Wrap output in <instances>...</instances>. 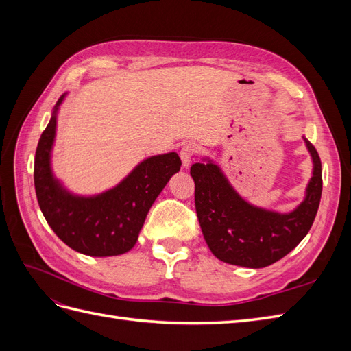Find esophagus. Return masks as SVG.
Masks as SVG:
<instances>
[{
    "label": "esophagus",
    "instance_id": "obj_1",
    "mask_svg": "<svg viewBox=\"0 0 351 351\" xmlns=\"http://www.w3.org/2000/svg\"><path fill=\"white\" fill-rule=\"evenodd\" d=\"M197 154V146L195 143H186L182 151H180V158H182L183 165L189 167V164L192 162V159L196 156Z\"/></svg>",
    "mask_w": 351,
    "mask_h": 351
}]
</instances>
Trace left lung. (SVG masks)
Wrapping results in <instances>:
<instances>
[{
  "label": "left lung",
  "instance_id": "8db88e82",
  "mask_svg": "<svg viewBox=\"0 0 351 351\" xmlns=\"http://www.w3.org/2000/svg\"><path fill=\"white\" fill-rule=\"evenodd\" d=\"M304 142L313 159V176L304 200L290 214L247 204L214 162H196L190 168L199 224L208 247L219 261L247 268L268 267L309 232L322 195V165L315 146Z\"/></svg>",
  "mask_w": 351,
  "mask_h": 351
}]
</instances>
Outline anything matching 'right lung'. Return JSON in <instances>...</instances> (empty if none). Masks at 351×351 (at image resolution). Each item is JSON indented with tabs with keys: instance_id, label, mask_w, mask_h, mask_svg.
I'll use <instances>...</instances> for the list:
<instances>
[{
	"instance_id": "add662e5",
	"label": "right lung",
	"mask_w": 351,
	"mask_h": 351,
	"mask_svg": "<svg viewBox=\"0 0 351 351\" xmlns=\"http://www.w3.org/2000/svg\"><path fill=\"white\" fill-rule=\"evenodd\" d=\"M58 99L35 154V190L39 208L52 231L69 247L88 256H117L137 241L145 218L182 161L176 152L145 159L123 182L98 196H73L51 171Z\"/></svg>"
}]
</instances>
